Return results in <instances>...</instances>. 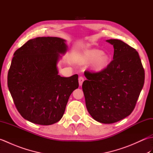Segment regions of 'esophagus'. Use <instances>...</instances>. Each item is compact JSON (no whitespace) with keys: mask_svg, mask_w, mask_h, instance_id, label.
I'll return each mask as SVG.
<instances>
[{"mask_svg":"<svg viewBox=\"0 0 153 153\" xmlns=\"http://www.w3.org/2000/svg\"><path fill=\"white\" fill-rule=\"evenodd\" d=\"M83 81H84V77L83 76H79V85H82Z\"/></svg>","mask_w":153,"mask_h":153,"instance_id":"esophagus-1","label":"esophagus"}]
</instances>
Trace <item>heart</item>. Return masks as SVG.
Wrapping results in <instances>:
<instances>
[{
  "instance_id": "heart-1",
  "label": "heart",
  "mask_w": 153,
  "mask_h": 153,
  "mask_svg": "<svg viewBox=\"0 0 153 153\" xmlns=\"http://www.w3.org/2000/svg\"><path fill=\"white\" fill-rule=\"evenodd\" d=\"M87 61L93 60V66L97 70H101L105 68L109 62V58L103 54L102 51L93 49L87 51L84 55Z\"/></svg>"
}]
</instances>
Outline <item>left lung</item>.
<instances>
[{"label":"left lung","mask_w":153,"mask_h":153,"mask_svg":"<svg viewBox=\"0 0 153 153\" xmlns=\"http://www.w3.org/2000/svg\"><path fill=\"white\" fill-rule=\"evenodd\" d=\"M114 48L113 60L99 71L85 70L82 89L87 109L96 121L118 122L134 110L145 82L137 51L118 39L107 40Z\"/></svg>","instance_id":"8db88e82"}]
</instances>
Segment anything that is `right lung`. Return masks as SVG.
Masks as SVG:
<instances>
[{
    "instance_id": "add662e5",
    "label": "right lung",
    "mask_w": 153,
    "mask_h": 153,
    "mask_svg": "<svg viewBox=\"0 0 153 153\" xmlns=\"http://www.w3.org/2000/svg\"><path fill=\"white\" fill-rule=\"evenodd\" d=\"M67 50L65 40L37 37L15 51L8 73V87L24 119L48 126L63 116L69 97L78 88V76L58 75L59 54Z\"/></svg>"
}]
</instances>
